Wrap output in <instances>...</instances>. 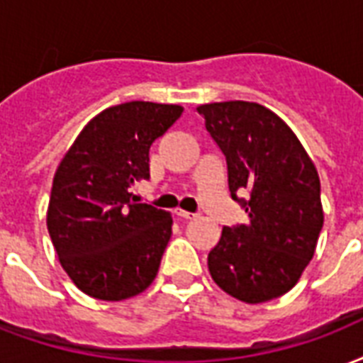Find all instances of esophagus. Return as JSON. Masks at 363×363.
Masks as SVG:
<instances>
[{
    "mask_svg": "<svg viewBox=\"0 0 363 363\" xmlns=\"http://www.w3.org/2000/svg\"><path fill=\"white\" fill-rule=\"evenodd\" d=\"M175 215L179 218H184V220L196 218V213H188V211H184V209H175Z\"/></svg>",
    "mask_w": 363,
    "mask_h": 363,
    "instance_id": "obj_1",
    "label": "esophagus"
}]
</instances>
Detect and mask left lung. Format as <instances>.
Segmentation results:
<instances>
[{
    "mask_svg": "<svg viewBox=\"0 0 363 363\" xmlns=\"http://www.w3.org/2000/svg\"><path fill=\"white\" fill-rule=\"evenodd\" d=\"M226 157L228 190L247 223L225 226L207 255L213 281L247 304L287 293L314 257L323 226L320 177L297 135L272 110L245 101L196 108ZM247 189V201L237 192Z\"/></svg>",
    "mask_w": 363,
    "mask_h": 363,
    "instance_id": "1",
    "label": "left lung"
}]
</instances>
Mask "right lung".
I'll list each match as a JSON object with an SVG mask.
<instances>
[{
	"label": "right lung",
	"instance_id": "obj_1",
	"mask_svg": "<svg viewBox=\"0 0 363 363\" xmlns=\"http://www.w3.org/2000/svg\"><path fill=\"white\" fill-rule=\"evenodd\" d=\"M182 114L179 104L133 101L83 127L52 179L47 230L70 280L85 295L123 301L156 278L171 238V213L133 203L150 177L148 152Z\"/></svg>",
	"mask_w": 363,
	"mask_h": 363
}]
</instances>
